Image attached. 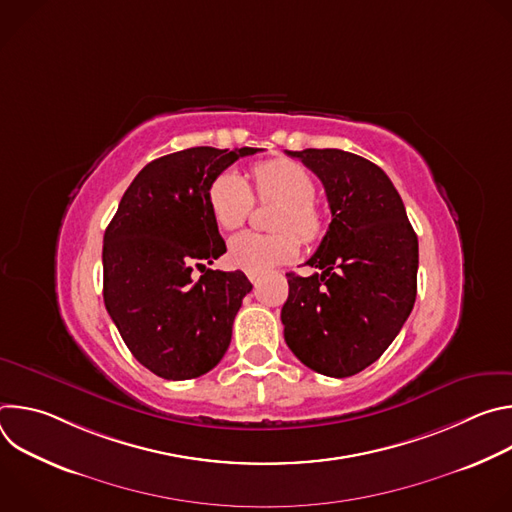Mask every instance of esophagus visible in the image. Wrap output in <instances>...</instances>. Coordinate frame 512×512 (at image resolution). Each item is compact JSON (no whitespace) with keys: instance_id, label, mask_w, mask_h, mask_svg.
Returning a JSON list of instances; mask_svg holds the SVG:
<instances>
[{"instance_id":"1","label":"esophagus","mask_w":512,"mask_h":512,"mask_svg":"<svg viewBox=\"0 0 512 512\" xmlns=\"http://www.w3.org/2000/svg\"><path fill=\"white\" fill-rule=\"evenodd\" d=\"M247 277H249V281H251V283H255V285H257V281H259V275H257V273H249Z\"/></svg>"}]
</instances>
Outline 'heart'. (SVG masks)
<instances>
[{"mask_svg": "<svg viewBox=\"0 0 512 512\" xmlns=\"http://www.w3.org/2000/svg\"><path fill=\"white\" fill-rule=\"evenodd\" d=\"M257 198L263 202H279L273 227L281 233L261 235L243 231L229 241V263L247 273H265L277 265H285L300 253V234L304 241H316L324 235V214L318 208L316 180L302 164L291 160H271L253 168ZM255 204V196L247 180L235 172L218 174L208 188V208L214 223L223 229L243 225ZM291 228V232L286 229ZM299 234L296 236L293 231Z\"/></svg>", "mask_w": 512, "mask_h": 512, "instance_id": "obj_1", "label": "heart"}]
</instances>
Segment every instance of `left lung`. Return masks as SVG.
<instances>
[{
	"label": "left lung",
	"instance_id": "obj_1",
	"mask_svg": "<svg viewBox=\"0 0 512 512\" xmlns=\"http://www.w3.org/2000/svg\"><path fill=\"white\" fill-rule=\"evenodd\" d=\"M324 184L332 223L306 261L310 277L285 273L283 336L306 367L352 377L395 340L417 296V235L389 176L342 150L285 152Z\"/></svg>",
	"mask_w": 512,
	"mask_h": 512
}]
</instances>
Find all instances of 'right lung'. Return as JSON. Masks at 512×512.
<instances>
[{
    "mask_svg": "<svg viewBox=\"0 0 512 512\" xmlns=\"http://www.w3.org/2000/svg\"><path fill=\"white\" fill-rule=\"evenodd\" d=\"M257 148H190L145 166L103 237V300L131 354L154 375L186 381L225 356L243 271L208 265L227 251L208 208L212 180ZM196 266L201 275H193Z\"/></svg>",
    "mask_w": 512,
    "mask_h": 512,
    "instance_id": "right-lung-1",
    "label": "right lung"
}]
</instances>
